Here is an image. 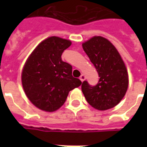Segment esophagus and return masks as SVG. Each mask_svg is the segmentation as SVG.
Segmentation results:
<instances>
[{"mask_svg":"<svg viewBox=\"0 0 147 147\" xmlns=\"http://www.w3.org/2000/svg\"><path fill=\"white\" fill-rule=\"evenodd\" d=\"M79 78H80V80L82 81V82H83V81H85V76H84V75H82V76H80V77H79Z\"/></svg>","mask_w":147,"mask_h":147,"instance_id":"esophagus-1","label":"esophagus"}]
</instances>
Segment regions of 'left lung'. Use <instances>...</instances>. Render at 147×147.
I'll return each instance as SVG.
<instances>
[{
    "label": "left lung",
    "instance_id": "left-lung-1",
    "mask_svg": "<svg viewBox=\"0 0 147 147\" xmlns=\"http://www.w3.org/2000/svg\"><path fill=\"white\" fill-rule=\"evenodd\" d=\"M82 47L100 77L94 86L87 81L83 82L82 91L85 98L92 107L99 111L115 107L128 88V73L121 55L114 45L102 36L91 38Z\"/></svg>",
    "mask_w": 147,
    "mask_h": 147
}]
</instances>
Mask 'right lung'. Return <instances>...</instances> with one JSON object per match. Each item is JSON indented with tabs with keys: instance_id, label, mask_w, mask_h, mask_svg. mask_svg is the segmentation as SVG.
I'll list each match as a JSON object with an SVG mask.
<instances>
[{
	"instance_id": "add662e5",
	"label": "right lung",
	"mask_w": 147,
	"mask_h": 147,
	"mask_svg": "<svg viewBox=\"0 0 147 147\" xmlns=\"http://www.w3.org/2000/svg\"><path fill=\"white\" fill-rule=\"evenodd\" d=\"M70 40L51 36L42 41L26 60L22 71L25 94L39 109L53 112L61 107L69 92L82 84L74 78L72 66L63 62L62 54Z\"/></svg>"
}]
</instances>
